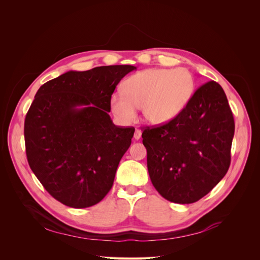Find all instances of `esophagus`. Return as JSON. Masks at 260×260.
<instances>
[{"label":"esophagus","mask_w":260,"mask_h":260,"mask_svg":"<svg viewBox=\"0 0 260 260\" xmlns=\"http://www.w3.org/2000/svg\"><path fill=\"white\" fill-rule=\"evenodd\" d=\"M141 134H142V133H141V131L137 128V129L135 131V134H134V138H135L136 140H139V139L141 138Z\"/></svg>","instance_id":"esophagus-1"}]
</instances>
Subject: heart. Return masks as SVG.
Wrapping results in <instances>:
<instances>
[{
    "mask_svg": "<svg viewBox=\"0 0 260 260\" xmlns=\"http://www.w3.org/2000/svg\"><path fill=\"white\" fill-rule=\"evenodd\" d=\"M195 80L185 68H151L131 76L123 93L111 97L114 116L123 123L136 119L137 108L151 124L160 125L178 116L192 98Z\"/></svg>",
    "mask_w": 260,
    "mask_h": 260,
    "instance_id": "obj_1",
    "label": "heart"
}]
</instances>
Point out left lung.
<instances>
[{"label":"left lung","instance_id":"obj_1","mask_svg":"<svg viewBox=\"0 0 260 260\" xmlns=\"http://www.w3.org/2000/svg\"><path fill=\"white\" fill-rule=\"evenodd\" d=\"M234 132L226 95L215 81L198 87L173 120L146 127L142 142L149 178L158 193L181 204L210 193L230 168Z\"/></svg>","mask_w":260,"mask_h":260}]
</instances>
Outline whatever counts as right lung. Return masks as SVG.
Masks as SVG:
<instances>
[{
  "label": "right lung",
  "mask_w": 260,
  "mask_h": 260,
  "mask_svg": "<svg viewBox=\"0 0 260 260\" xmlns=\"http://www.w3.org/2000/svg\"><path fill=\"white\" fill-rule=\"evenodd\" d=\"M132 65L67 72L39 88L27 112L28 165L47 192L67 207L100 202L112 188L134 127L116 126L111 97Z\"/></svg>",
  "instance_id": "add662e5"
}]
</instances>
